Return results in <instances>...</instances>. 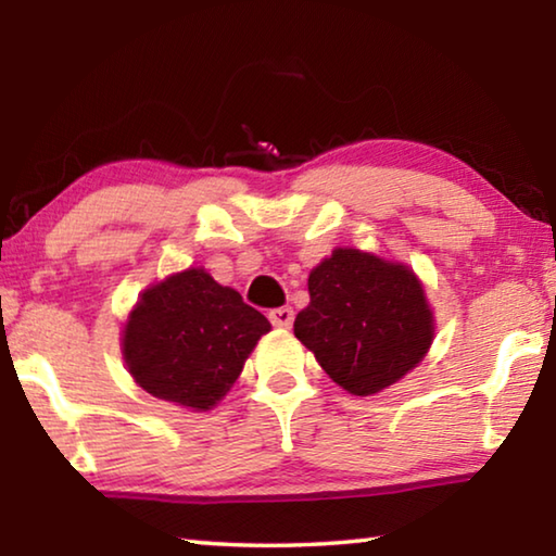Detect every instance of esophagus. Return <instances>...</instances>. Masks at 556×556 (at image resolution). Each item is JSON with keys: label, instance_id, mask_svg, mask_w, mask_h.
Listing matches in <instances>:
<instances>
[{"label": "esophagus", "instance_id": "esophagus-1", "mask_svg": "<svg viewBox=\"0 0 556 556\" xmlns=\"http://www.w3.org/2000/svg\"><path fill=\"white\" fill-rule=\"evenodd\" d=\"M269 321H271V326H275V328H289L291 324H294V308H291V306L271 308Z\"/></svg>", "mask_w": 556, "mask_h": 556}]
</instances>
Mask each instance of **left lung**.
<instances>
[{
	"mask_svg": "<svg viewBox=\"0 0 556 556\" xmlns=\"http://www.w3.org/2000/svg\"><path fill=\"white\" fill-rule=\"evenodd\" d=\"M308 296L294 336L328 378L355 397L400 382L434 341L425 285L402 262L336 248L308 275Z\"/></svg>",
	"mask_w": 556,
	"mask_h": 556,
	"instance_id": "left-lung-1",
	"label": "left lung"
}]
</instances>
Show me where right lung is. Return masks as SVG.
<instances>
[{"instance_id": "1", "label": "right lung", "mask_w": 556, "mask_h": 556, "mask_svg": "<svg viewBox=\"0 0 556 556\" xmlns=\"http://www.w3.org/2000/svg\"><path fill=\"white\" fill-rule=\"evenodd\" d=\"M271 324L203 267L147 287L122 328V357L139 388L188 412H208L240 378Z\"/></svg>"}]
</instances>
